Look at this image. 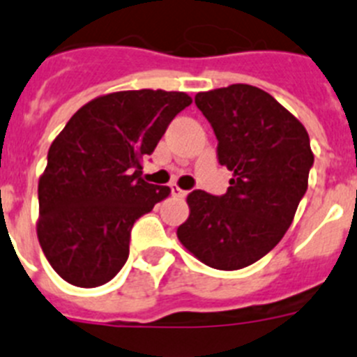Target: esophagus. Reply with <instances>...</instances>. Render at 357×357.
I'll return each instance as SVG.
<instances>
[{
  "instance_id": "34e87169",
  "label": "esophagus",
  "mask_w": 357,
  "mask_h": 357,
  "mask_svg": "<svg viewBox=\"0 0 357 357\" xmlns=\"http://www.w3.org/2000/svg\"><path fill=\"white\" fill-rule=\"evenodd\" d=\"M169 188H172V195H173V197L184 198L185 195H188V191H184V189H181V188H178V185H175V184H172V185H169Z\"/></svg>"
}]
</instances>
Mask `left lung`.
I'll return each instance as SVG.
<instances>
[{
	"instance_id": "8db88e82",
	"label": "left lung",
	"mask_w": 357,
	"mask_h": 357,
	"mask_svg": "<svg viewBox=\"0 0 357 357\" xmlns=\"http://www.w3.org/2000/svg\"><path fill=\"white\" fill-rule=\"evenodd\" d=\"M195 103L216 135L218 162L234 178L222 197L189 193V218L176 236L207 266L239 270L264 257L291 225L314 162L309 135L254 85L198 93Z\"/></svg>"
}]
</instances>
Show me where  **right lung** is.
Listing matches in <instances>:
<instances>
[{
    "mask_svg": "<svg viewBox=\"0 0 357 357\" xmlns=\"http://www.w3.org/2000/svg\"><path fill=\"white\" fill-rule=\"evenodd\" d=\"M175 91H121L75 112L48 151L39 181L37 236L69 284L96 288L128 259L135 220L168 198V185L141 178L172 119L191 105Z\"/></svg>",
    "mask_w": 357,
    "mask_h": 357,
    "instance_id": "right-lung-1",
    "label": "right lung"
}]
</instances>
